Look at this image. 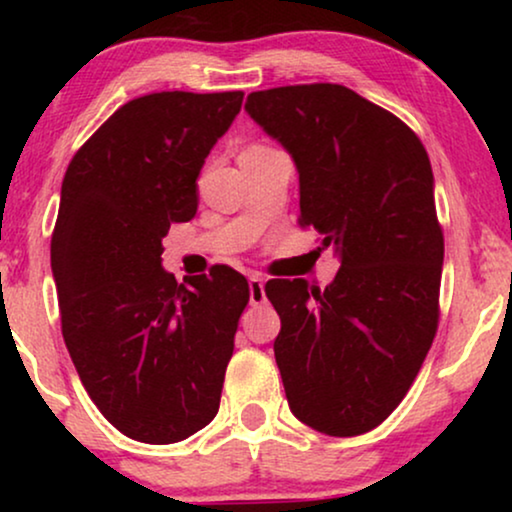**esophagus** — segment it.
<instances>
[{
	"label": "esophagus",
	"instance_id": "34e87169",
	"mask_svg": "<svg viewBox=\"0 0 512 512\" xmlns=\"http://www.w3.org/2000/svg\"><path fill=\"white\" fill-rule=\"evenodd\" d=\"M249 300L251 305L265 303V279L263 277H249Z\"/></svg>",
	"mask_w": 512,
	"mask_h": 512
}]
</instances>
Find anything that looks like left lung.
<instances>
[{
  "label": "left lung",
  "instance_id": "1",
  "mask_svg": "<svg viewBox=\"0 0 512 512\" xmlns=\"http://www.w3.org/2000/svg\"><path fill=\"white\" fill-rule=\"evenodd\" d=\"M244 109L296 163L300 226L340 258L324 291L265 284L286 401L314 431L361 436L408 394L438 328L445 244L429 156L401 118L338 83L258 90Z\"/></svg>",
  "mask_w": 512,
  "mask_h": 512
}]
</instances>
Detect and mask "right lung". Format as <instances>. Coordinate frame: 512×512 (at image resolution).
<instances>
[{"label":"right lung","mask_w":512,"mask_h":512,"mask_svg":"<svg viewBox=\"0 0 512 512\" xmlns=\"http://www.w3.org/2000/svg\"><path fill=\"white\" fill-rule=\"evenodd\" d=\"M233 93H153L114 111L62 179L51 268L62 338L88 396L139 443H179L219 412L249 284L228 265L184 284L163 237L198 212L202 165Z\"/></svg>","instance_id":"1"}]
</instances>
